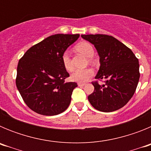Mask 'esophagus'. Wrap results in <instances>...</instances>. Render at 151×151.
I'll return each mask as SVG.
<instances>
[{"label": "esophagus", "mask_w": 151, "mask_h": 151, "mask_svg": "<svg viewBox=\"0 0 151 151\" xmlns=\"http://www.w3.org/2000/svg\"><path fill=\"white\" fill-rule=\"evenodd\" d=\"M77 84H78V86H84V85H85V83H82V82H78V83H77Z\"/></svg>", "instance_id": "obj_1"}]
</instances>
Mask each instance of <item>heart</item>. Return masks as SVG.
Wrapping results in <instances>:
<instances>
[{
	"label": "heart",
	"instance_id": "1",
	"mask_svg": "<svg viewBox=\"0 0 151 151\" xmlns=\"http://www.w3.org/2000/svg\"><path fill=\"white\" fill-rule=\"evenodd\" d=\"M75 49L80 54L88 57L89 63H95V60L93 58V56L94 54V48L91 44L87 42V41H83V42L78 43V45H76ZM61 60H62L64 68L67 71H72L73 69V66L72 64L71 57L67 51H64L63 53ZM93 76H94L93 69H90V68H86V69H75L71 74L70 78L73 82H85L90 79Z\"/></svg>",
	"mask_w": 151,
	"mask_h": 151
}]
</instances>
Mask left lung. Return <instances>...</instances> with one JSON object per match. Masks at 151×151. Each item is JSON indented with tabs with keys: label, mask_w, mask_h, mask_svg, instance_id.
<instances>
[{
	"label": "left lung",
	"mask_w": 151,
	"mask_h": 151,
	"mask_svg": "<svg viewBox=\"0 0 151 151\" xmlns=\"http://www.w3.org/2000/svg\"><path fill=\"white\" fill-rule=\"evenodd\" d=\"M94 45L100 56L101 66L92 82L94 90L88 95L96 110L113 112L125 106L135 92L140 78L138 59L130 48L113 36L82 35ZM104 80L99 85L98 81Z\"/></svg>",
	"instance_id": "1"
}]
</instances>
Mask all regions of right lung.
<instances>
[{
	"mask_svg": "<svg viewBox=\"0 0 151 151\" xmlns=\"http://www.w3.org/2000/svg\"><path fill=\"white\" fill-rule=\"evenodd\" d=\"M79 35H50L31 47L19 60L16 85L24 102L44 116L60 114L67 109L77 83L65 82L69 76L61 57Z\"/></svg>",
	"mask_w": 151,
	"mask_h": 151,
	"instance_id": "obj_1",
	"label": "right lung"
}]
</instances>
